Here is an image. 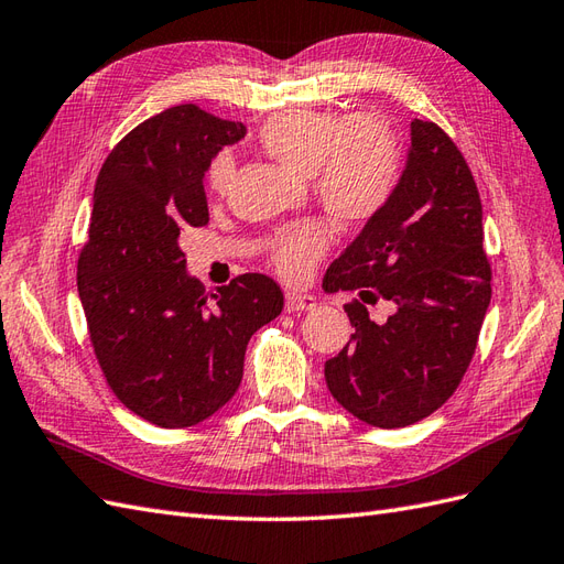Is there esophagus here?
<instances>
[{
    "label": "esophagus",
    "mask_w": 564,
    "mask_h": 564,
    "mask_svg": "<svg viewBox=\"0 0 564 564\" xmlns=\"http://www.w3.org/2000/svg\"><path fill=\"white\" fill-rule=\"evenodd\" d=\"M314 307H316V300L312 295L295 293V291L285 293V312H307Z\"/></svg>",
    "instance_id": "obj_1"
}]
</instances>
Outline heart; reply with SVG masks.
<instances>
[{
	"mask_svg": "<svg viewBox=\"0 0 564 564\" xmlns=\"http://www.w3.org/2000/svg\"><path fill=\"white\" fill-rule=\"evenodd\" d=\"M257 142L273 162L307 176L316 199L340 226H362L379 216L402 176V142L379 113L343 119L334 111L288 109L262 123ZM234 173V154H216L207 169L209 191L228 193ZM326 248V228L305 221L279 234L271 259L283 276L300 279Z\"/></svg>",
	"mask_w": 564,
	"mask_h": 564,
	"instance_id": "1",
	"label": "heart"
}]
</instances>
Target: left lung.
<instances>
[{
	"label": "left lung",
	"mask_w": 564,
	"mask_h": 564,
	"mask_svg": "<svg viewBox=\"0 0 564 564\" xmlns=\"http://www.w3.org/2000/svg\"><path fill=\"white\" fill-rule=\"evenodd\" d=\"M398 191L324 276L355 291V334L324 365L330 395L359 422L400 429L436 412L471 362L490 302L481 197L457 144L433 121L410 123ZM394 312L373 323L367 304Z\"/></svg>",
	"instance_id": "left-lung-1"
}]
</instances>
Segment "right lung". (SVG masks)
I'll return each instance as SVG.
<instances>
[{"label": "right lung", "instance_id": "right-lung-1", "mask_svg": "<svg viewBox=\"0 0 564 564\" xmlns=\"http://www.w3.org/2000/svg\"><path fill=\"white\" fill-rule=\"evenodd\" d=\"M240 138L242 123L178 105L135 126L97 176L78 295L111 391L162 429L219 412L238 391L252 334L283 310L264 273L205 295L178 245L185 228L209 221L202 178Z\"/></svg>", "mask_w": 564, "mask_h": 564}]
</instances>
